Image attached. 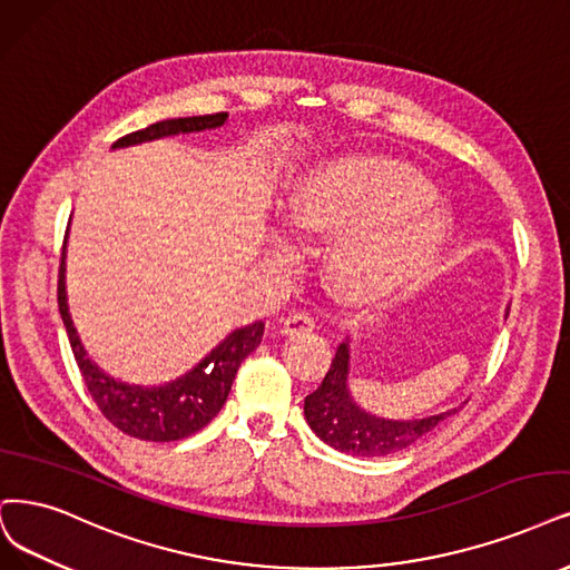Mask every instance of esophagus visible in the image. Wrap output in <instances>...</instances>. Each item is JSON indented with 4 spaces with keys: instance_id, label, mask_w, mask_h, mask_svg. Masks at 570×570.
Masks as SVG:
<instances>
[{
    "instance_id": "34e87169",
    "label": "esophagus",
    "mask_w": 570,
    "mask_h": 570,
    "mask_svg": "<svg viewBox=\"0 0 570 570\" xmlns=\"http://www.w3.org/2000/svg\"><path fill=\"white\" fill-rule=\"evenodd\" d=\"M312 328H314V317L307 312H293L282 322V333H286V335L307 333Z\"/></svg>"
}]
</instances>
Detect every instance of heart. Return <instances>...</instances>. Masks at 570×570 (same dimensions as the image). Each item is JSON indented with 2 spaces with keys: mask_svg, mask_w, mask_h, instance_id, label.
I'll return each instance as SVG.
<instances>
[{
  "mask_svg": "<svg viewBox=\"0 0 570 570\" xmlns=\"http://www.w3.org/2000/svg\"><path fill=\"white\" fill-rule=\"evenodd\" d=\"M432 197V185L402 164L341 155L301 178L288 216L320 235L343 228L335 277L352 296L377 298L415 282L446 246L453 218Z\"/></svg>",
  "mask_w": 570,
  "mask_h": 570,
  "instance_id": "1",
  "label": "heart"
}]
</instances>
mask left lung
<instances>
[{"instance_id":"left-lung-1","label":"left lung","mask_w":570,"mask_h":570,"mask_svg":"<svg viewBox=\"0 0 570 570\" xmlns=\"http://www.w3.org/2000/svg\"><path fill=\"white\" fill-rule=\"evenodd\" d=\"M460 409L462 406H455L413 420H390L364 411L350 392V341L335 350L322 385L305 396V420L312 432L331 449L360 458H381L404 451Z\"/></svg>"}]
</instances>
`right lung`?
<instances>
[{
    "instance_id": "add662e5",
    "label": "right lung",
    "mask_w": 570,
    "mask_h": 570,
    "mask_svg": "<svg viewBox=\"0 0 570 570\" xmlns=\"http://www.w3.org/2000/svg\"><path fill=\"white\" fill-rule=\"evenodd\" d=\"M225 121L227 112L164 119L150 124L147 129L119 138L117 142H112V150H117V147L159 140L166 136L218 129ZM66 244H62L58 269V309L62 324H66L70 347L83 383H87L100 413L124 434L142 441H178L199 432L223 409L232 383H235L237 368L242 366L246 356L261 345L265 324L253 322L242 328H235L225 341H220L210 350L197 366L176 377V381H168L155 387L117 381V377L100 371L91 362V356L83 350L77 328L72 324L66 291Z\"/></svg>"
}]
</instances>
